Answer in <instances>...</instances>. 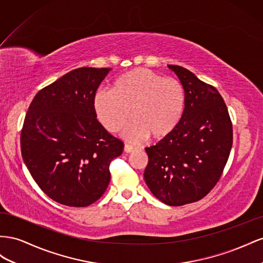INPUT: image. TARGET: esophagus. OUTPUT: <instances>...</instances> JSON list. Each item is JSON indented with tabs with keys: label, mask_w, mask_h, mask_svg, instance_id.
<instances>
[{
	"label": "esophagus",
	"mask_w": 263,
	"mask_h": 263,
	"mask_svg": "<svg viewBox=\"0 0 263 263\" xmlns=\"http://www.w3.org/2000/svg\"><path fill=\"white\" fill-rule=\"evenodd\" d=\"M136 148H137V147L133 146V145L126 144V143L124 144V152H126V153H131V152H133Z\"/></svg>",
	"instance_id": "1"
}]
</instances>
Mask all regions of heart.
I'll return each instance as SVG.
<instances>
[{"label":"heart","instance_id":"1","mask_svg":"<svg viewBox=\"0 0 263 263\" xmlns=\"http://www.w3.org/2000/svg\"><path fill=\"white\" fill-rule=\"evenodd\" d=\"M93 107L97 118L109 131L121 127V136L138 142L152 136L168 137L181 122L185 108L183 86L173 78L145 68H136L116 79L112 90L96 92Z\"/></svg>","mask_w":263,"mask_h":263}]
</instances>
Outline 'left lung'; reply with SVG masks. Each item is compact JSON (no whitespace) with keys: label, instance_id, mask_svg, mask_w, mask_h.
<instances>
[{"label":"left lung","instance_id":"1","mask_svg":"<svg viewBox=\"0 0 263 263\" xmlns=\"http://www.w3.org/2000/svg\"><path fill=\"white\" fill-rule=\"evenodd\" d=\"M185 91L181 122L168 137L146 147L144 181L170 206L197 201L218 182L232 146L228 110L217 89L181 66L168 65Z\"/></svg>","mask_w":263,"mask_h":263}]
</instances>
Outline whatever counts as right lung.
Masks as SVG:
<instances>
[{
	"label": "right lung",
	"instance_id": "add662e5",
	"mask_svg": "<svg viewBox=\"0 0 263 263\" xmlns=\"http://www.w3.org/2000/svg\"><path fill=\"white\" fill-rule=\"evenodd\" d=\"M110 68L82 67L39 91L21 133L23 161L49 198L71 207L98 200L110 182V162L123 151L97 120L93 98Z\"/></svg>",
	"mask_w": 263,
	"mask_h": 263
}]
</instances>
